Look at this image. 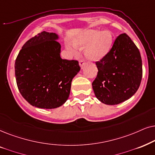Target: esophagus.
Wrapping results in <instances>:
<instances>
[{
    "label": "esophagus",
    "mask_w": 155,
    "mask_h": 155,
    "mask_svg": "<svg viewBox=\"0 0 155 155\" xmlns=\"http://www.w3.org/2000/svg\"><path fill=\"white\" fill-rule=\"evenodd\" d=\"M84 64H85V61H84V59H80V60H79V65H80V67H81V68H83Z\"/></svg>",
    "instance_id": "esophagus-1"
}]
</instances>
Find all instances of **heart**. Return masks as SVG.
I'll return each mask as SVG.
<instances>
[{
	"label": "heart",
	"mask_w": 155,
	"mask_h": 155,
	"mask_svg": "<svg viewBox=\"0 0 155 155\" xmlns=\"http://www.w3.org/2000/svg\"><path fill=\"white\" fill-rule=\"evenodd\" d=\"M113 37L108 31L88 30L77 43L87 46L86 56L91 59L99 60L104 57L112 47Z\"/></svg>",
	"instance_id": "heart-1"
}]
</instances>
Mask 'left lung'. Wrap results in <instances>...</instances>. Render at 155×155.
I'll return each instance as SVG.
<instances>
[{
    "label": "left lung",
    "instance_id": "1",
    "mask_svg": "<svg viewBox=\"0 0 155 155\" xmlns=\"http://www.w3.org/2000/svg\"><path fill=\"white\" fill-rule=\"evenodd\" d=\"M96 64L98 71L92 87L101 102L119 104L137 91L142 76V59L127 34L117 36L108 53Z\"/></svg>",
    "mask_w": 155,
    "mask_h": 155
}]
</instances>
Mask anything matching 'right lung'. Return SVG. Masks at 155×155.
Listing matches in <instances>:
<instances>
[{
	"label": "right lung",
	"mask_w": 155,
	"mask_h": 155,
	"mask_svg": "<svg viewBox=\"0 0 155 155\" xmlns=\"http://www.w3.org/2000/svg\"><path fill=\"white\" fill-rule=\"evenodd\" d=\"M58 35L43 31L27 41L15 63L19 91L32 106L52 109L69 98L73 78L80 71L79 61L63 59Z\"/></svg>",
	"instance_id": "right-lung-1"
}]
</instances>
